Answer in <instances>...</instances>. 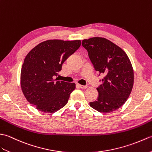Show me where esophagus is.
<instances>
[{"instance_id":"obj_1","label":"esophagus","mask_w":152,"mask_h":152,"mask_svg":"<svg viewBox=\"0 0 152 152\" xmlns=\"http://www.w3.org/2000/svg\"><path fill=\"white\" fill-rule=\"evenodd\" d=\"M78 86L80 88H87L88 86H85V85H78Z\"/></svg>"}]
</instances>
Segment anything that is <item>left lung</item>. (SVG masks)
<instances>
[{
  "label": "left lung",
  "instance_id": "left-lung-1",
  "mask_svg": "<svg viewBox=\"0 0 152 152\" xmlns=\"http://www.w3.org/2000/svg\"><path fill=\"white\" fill-rule=\"evenodd\" d=\"M82 45L88 53L94 68L105 77L97 90V101L90 103L99 113H108L118 109L126 103L132 90L133 69L124 50L110 40L100 37L83 39Z\"/></svg>",
  "mask_w": 152,
  "mask_h": 152
}]
</instances>
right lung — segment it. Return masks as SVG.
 Wrapping results in <instances>:
<instances>
[{
    "label": "right lung",
    "instance_id": "add662e5",
    "mask_svg": "<svg viewBox=\"0 0 152 152\" xmlns=\"http://www.w3.org/2000/svg\"><path fill=\"white\" fill-rule=\"evenodd\" d=\"M80 46V40L49 39L39 43L26 56L21 71V90L38 110L54 113L67 104L75 84L54 77Z\"/></svg>",
    "mask_w": 152,
    "mask_h": 152
}]
</instances>
